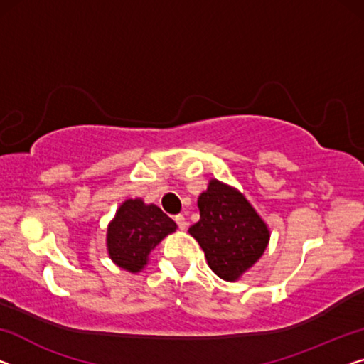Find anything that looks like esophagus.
Instances as JSON below:
<instances>
[{"mask_svg":"<svg viewBox=\"0 0 364 364\" xmlns=\"http://www.w3.org/2000/svg\"><path fill=\"white\" fill-rule=\"evenodd\" d=\"M175 220H176V224H178V227H180L181 230H184L188 227V222H186V217H184L183 214H178V215H175Z\"/></svg>","mask_w":364,"mask_h":364,"instance_id":"34e87169","label":"esophagus"}]
</instances>
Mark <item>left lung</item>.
<instances>
[{
	"label": "left lung",
	"instance_id": "obj_1",
	"mask_svg": "<svg viewBox=\"0 0 364 364\" xmlns=\"http://www.w3.org/2000/svg\"><path fill=\"white\" fill-rule=\"evenodd\" d=\"M199 220L189 227L208 259L209 268L224 281H238L262 258L269 243V229L237 188L209 181L198 198Z\"/></svg>",
	"mask_w": 364,
	"mask_h": 364
}]
</instances>
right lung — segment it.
I'll return each instance as SVG.
<instances>
[{
	"instance_id": "1",
	"label": "right lung",
	"mask_w": 364,
	"mask_h": 364,
	"mask_svg": "<svg viewBox=\"0 0 364 364\" xmlns=\"http://www.w3.org/2000/svg\"><path fill=\"white\" fill-rule=\"evenodd\" d=\"M178 225L159 205L144 199H126L107 225L106 248L116 267L139 273L149 264V255Z\"/></svg>"
}]
</instances>
